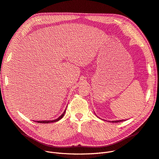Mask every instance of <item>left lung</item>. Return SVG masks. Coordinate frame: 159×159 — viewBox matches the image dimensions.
I'll use <instances>...</instances> for the list:
<instances>
[{"mask_svg":"<svg viewBox=\"0 0 159 159\" xmlns=\"http://www.w3.org/2000/svg\"><path fill=\"white\" fill-rule=\"evenodd\" d=\"M125 121V120H117V121H112V123H118V122H120V121Z\"/></svg>","mask_w":159,"mask_h":159,"instance_id":"8db88e82","label":"left lung"}]
</instances>
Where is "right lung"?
Here are the masks:
<instances>
[{"label": "right lung", "instance_id": "right-lung-1", "mask_svg": "<svg viewBox=\"0 0 159 159\" xmlns=\"http://www.w3.org/2000/svg\"><path fill=\"white\" fill-rule=\"evenodd\" d=\"M65 112H66V110L64 112V113L61 114L58 118L56 119V120H45V121H37L36 122L38 123H53V122H57L58 121H59L60 119H61L64 117V114H65Z\"/></svg>", "mask_w": 159, "mask_h": 159}]
</instances>
